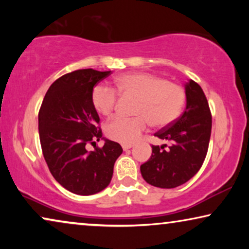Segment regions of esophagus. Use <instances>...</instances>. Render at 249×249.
<instances>
[{
	"instance_id": "obj_1",
	"label": "esophagus",
	"mask_w": 249,
	"mask_h": 249,
	"mask_svg": "<svg viewBox=\"0 0 249 249\" xmlns=\"http://www.w3.org/2000/svg\"><path fill=\"white\" fill-rule=\"evenodd\" d=\"M132 144H122V148H124V151H128V149H130L132 147Z\"/></svg>"
}]
</instances>
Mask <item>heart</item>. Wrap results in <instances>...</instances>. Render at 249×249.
I'll return each instance as SVG.
<instances>
[{
  "label": "heart",
  "mask_w": 249,
  "mask_h": 249,
  "mask_svg": "<svg viewBox=\"0 0 249 249\" xmlns=\"http://www.w3.org/2000/svg\"><path fill=\"white\" fill-rule=\"evenodd\" d=\"M114 90L98 85L91 93V103L105 118L113 115L119 95L137 98L134 114L137 117L117 118L107 125V136L112 141L130 144L148 128L162 129L173 124L182 112L186 102L185 89L164 78L148 72H130L117 77Z\"/></svg>",
  "instance_id": "b5f03b06"
}]
</instances>
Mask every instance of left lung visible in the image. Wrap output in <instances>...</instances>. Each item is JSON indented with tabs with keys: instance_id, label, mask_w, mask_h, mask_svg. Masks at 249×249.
Segmentation results:
<instances>
[{
	"instance_id": "1",
	"label": "left lung",
	"mask_w": 249,
	"mask_h": 249,
	"mask_svg": "<svg viewBox=\"0 0 249 249\" xmlns=\"http://www.w3.org/2000/svg\"><path fill=\"white\" fill-rule=\"evenodd\" d=\"M186 110L180 118L155 134L168 142L152 146V155L141 165L144 180L159 188H176L198 172L206 158L212 130V115L200 86L190 79L185 85Z\"/></svg>"
}]
</instances>
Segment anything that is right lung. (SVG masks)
<instances>
[{"label": "right lung", "mask_w": 249, "mask_h": 249, "mask_svg": "<svg viewBox=\"0 0 249 249\" xmlns=\"http://www.w3.org/2000/svg\"><path fill=\"white\" fill-rule=\"evenodd\" d=\"M110 73L81 69L60 77L51 85L38 113L40 146L50 172L77 195H93L107 188L122 153L120 144L104 138L103 147L86 149L87 144L102 138L91 93Z\"/></svg>", "instance_id": "1"}]
</instances>
